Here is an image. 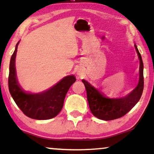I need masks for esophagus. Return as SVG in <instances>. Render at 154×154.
<instances>
[{
	"instance_id": "34e87169",
	"label": "esophagus",
	"mask_w": 154,
	"mask_h": 154,
	"mask_svg": "<svg viewBox=\"0 0 154 154\" xmlns=\"http://www.w3.org/2000/svg\"><path fill=\"white\" fill-rule=\"evenodd\" d=\"M78 73H79V74H80V71H78Z\"/></svg>"
}]
</instances>
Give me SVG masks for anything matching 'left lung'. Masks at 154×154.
I'll return each instance as SVG.
<instances>
[{
    "instance_id": "8db88e82",
    "label": "left lung",
    "mask_w": 154,
    "mask_h": 154,
    "mask_svg": "<svg viewBox=\"0 0 154 154\" xmlns=\"http://www.w3.org/2000/svg\"><path fill=\"white\" fill-rule=\"evenodd\" d=\"M134 47L140 59V80L137 87L124 97L107 98L85 80H82L87 92V99L92 114L99 119L111 121L119 119L131 110L140 100L144 90V65L142 56L134 44Z\"/></svg>"
}]
</instances>
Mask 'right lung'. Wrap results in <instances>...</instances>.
<instances>
[{
    "label": "right lung",
    "instance_id": "right-lung-1",
    "mask_svg": "<svg viewBox=\"0 0 154 154\" xmlns=\"http://www.w3.org/2000/svg\"><path fill=\"white\" fill-rule=\"evenodd\" d=\"M18 44L19 42L10 62L8 87L10 94L26 116L36 120L52 119L62 110L67 92L76 79L74 75H68L47 91L38 94L26 93L19 85L16 76L15 57Z\"/></svg>",
    "mask_w": 154,
    "mask_h": 154
}]
</instances>
